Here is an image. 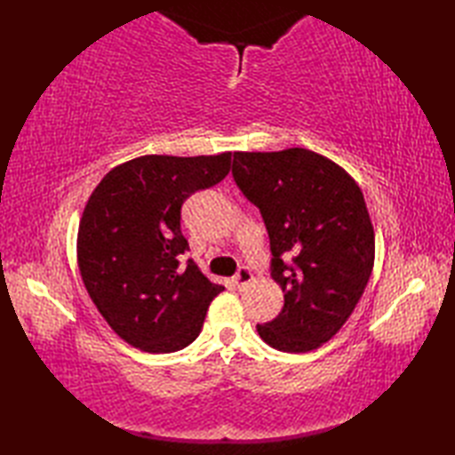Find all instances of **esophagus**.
<instances>
[{
    "label": "esophagus",
    "mask_w": 455,
    "mask_h": 455,
    "mask_svg": "<svg viewBox=\"0 0 455 455\" xmlns=\"http://www.w3.org/2000/svg\"><path fill=\"white\" fill-rule=\"evenodd\" d=\"M254 282V274H252V269H250L248 266H243L238 269V274L235 275V285L240 289V291H243V289H246L250 283Z\"/></svg>",
    "instance_id": "1"
}]
</instances>
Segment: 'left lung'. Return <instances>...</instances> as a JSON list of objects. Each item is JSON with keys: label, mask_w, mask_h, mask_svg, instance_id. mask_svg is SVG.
I'll list each match as a JSON object with an SVG mask.
<instances>
[{"label": "left lung", "mask_w": 455, "mask_h": 455, "mask_svg": "<svg viewBox=\"0 0 455 455\" xmlns=\"http://www.w3.org/2000/svg\"><path fill=\"white\" fill-rule=\"evenodd\" d=\"M233 178L264 219L269 269L285 297L258 334L279 352L315 350L340 331L370 282L375 235L363 193L307 148L235 152Z\"/></svg>", "instance_id": "obj_1"}]
</instances>
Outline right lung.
I'll return each instance as SVG.
<instances>
[{
	"label": "right lung",
	"instance_id": "right-lung-1",
	"mask_svg": "<svg viewBox=\"0 0 455 455\" xmlns=\"http://www.w3.org/2000/svg\"><path fill=\"white\" fill-rule=\"evenodd\" d=\"M219 156H140L113 168L93 189L78 233V266L92 301L131 346L170 354L201 332L222 285L189 258L181 205L225 180Z\"/></svg>",
	"mask_w": 455,
	"mask_h": 455
}]
</instances>
